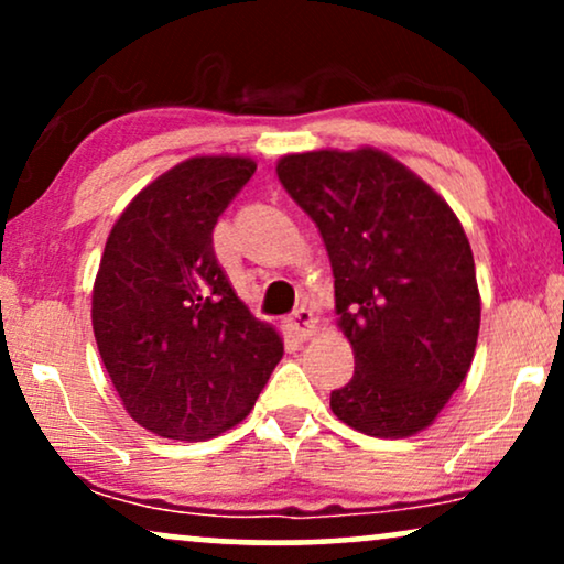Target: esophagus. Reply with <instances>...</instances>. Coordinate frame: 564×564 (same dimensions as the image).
Here are the masks:
<instances>
[{
  "label": "esophagus",
  "instance_id": "obj_1",
  "mask_svg": "<svg viewBox=\"0 0 564 564\" xmlns=\"http://www.w3.org/2000/svg\"><path fill=\"white\" fill-rule=\"evenodd\" d=\"M315 328H318V318H315L311 307H297V311L288 318V330L297 338V341L311 338L315 334Z\"/></svg>",
  "mask_w": 564,
  "mask_h": 564
}]
</instances>
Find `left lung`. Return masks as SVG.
<instances>
[{
    "label": "left lung",
    "instance_id": "1",
    "mask_svg": "<svg viewBox=\"0 0 564 564\" xmlns=\"http://www.w3.org/2000/svg\"><path fill=\"white\" fill-rule=\"evenodd\" d=\"M276 176L321 230L354 349V377L330 392V411L367 436L419 434L475 357L480 290L465 228L377 149L290 153Z\"/></svg>",
    "mask_w": 564,
    "mask_h": 564
}]
</instances>
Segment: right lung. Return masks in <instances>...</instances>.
Here are the masks:
<instances>
[{
  "label": "right lung",
  "instance_id": "add662e5",
  "mask_svg": "<svg viewBox=\"0 0 564 564\" xmlns=\"http://www.w3.org/2000/svg\"><path fill=\"white\" fill-rule=\"evenodd\" d=\"M257 164L182 161L130 199L110 230L91 290V326L130 419L195 442L243 421L282 359L213 249V228Z\"/></svg>",
  "mask_w": 564,
  "mask_h": 564
}]
</instances>
